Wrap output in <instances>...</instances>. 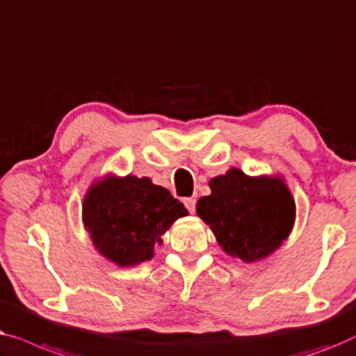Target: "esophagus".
<instances>
[{
    "label": "esophagus",
    "mask_w": 356,
    "mask_h": 356,
    "mask_svg": "<svg viewBox=\"0 0 356 356\" xmlns=\"http://www.w3.org/2000/svg\"><path fill=\"white\" fill-rule=\"evenodd\" d=\"M184 204H185V208L188 209L190 213H195V208H197V200L195 198H185L184 200Z\"/></svg>",
    "instance_id": "1"
}]
</instances>
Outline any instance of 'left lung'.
Wrapping results in <instances>:
<instances>
[{
	"instance_id": "obj_1",
	"label": "left lung",
	"mask_w": 356,
	"mask_h": 356,
	"mask_svg": "<svg viewBox=\"0 0 356 356\" xmlns=\"http://www.w3.org/2000/svg\"><path fill=\"white\" fill-rule=\"evenodd\" d=\"M209 188L211 195L198 200L197 214L229 257L259 261L292 232L295 202L282 177H250L232 168L209 180Z\"/></svg>"
}]
</instances>
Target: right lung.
<instances>
[{
    "label": "right lung",
    "instance_id": "right-lung-1",
    "mask_svg": "<svg viewBox=\"0 0 356 356\" xmlns=\"http://www.w3.org/2000/svg\"><path fill=\"white\" fill-rule=\"evenodd\" d=\"M187 214L168 188L135 176L97 180L82 204L83 226L95 248L121 268L152 259L161 235Z\"/></svg>",
    "mask_w": 356,
    "mask_h": 356
}]
</instances>
